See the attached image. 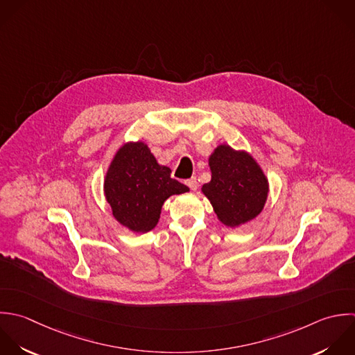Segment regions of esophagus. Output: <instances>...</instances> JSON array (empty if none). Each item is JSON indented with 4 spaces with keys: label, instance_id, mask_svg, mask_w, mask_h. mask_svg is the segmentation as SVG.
Returning a JSON list of instances; mask_svg holds the SVG:
<instances>
[{
    "label": "esophagus",
    "instance_id": "1",
    "mask_svg": "<svg viewBox=\"0 0 355 355\" xmlns=\"http://www.w3.org/2000/svg\"><path fill=\"white\" fill-rule=\"evenodd\" d=\"M185 184H187L192 191H196V189H198V180H196L195 177H192V178H189V180H187V181H185Z\"/></svg>",
    "mask_w": 355,
    "mask_h": 355
}]
</instances>
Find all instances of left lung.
<instances>
[{"instance_id": "left-lung-1", "label": "left lung", "mask_w": 355, "mask_h": 355, "mask_svg": "<svg viewBox=\"0 0 355 355\" xmlns=\"http://www.w3.org/2000/svg\"><path fill=\"white\" fill-rule=\"evenodd\" d=\"M210 182L202 192L210 200L217 218L235 228L256 218L268 196V180L253 156L218 145L209 157Z\"/></svg>"}]
</instances>
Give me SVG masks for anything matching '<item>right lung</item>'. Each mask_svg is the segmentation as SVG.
Listing matches in <instances>:
<instances>
[{
    "mask_svg": "<svg viewBox=\"0 0 355 355\" xmlns=\"http://www.w3.org/2000/svg\"><path fill=\"white\" fill-rule=\"evenodd\" d=\"M142 141L124 144L114 155L103 182L113 217L132 232H149L160 218L162 206L171 195L189 188L171 178Z\"/></svg>",
    "mask_w": 355,
    "mask_h": 355,
    "instance_id": "right-lung-1",
    "label": "right lung"
}]
</instances>
